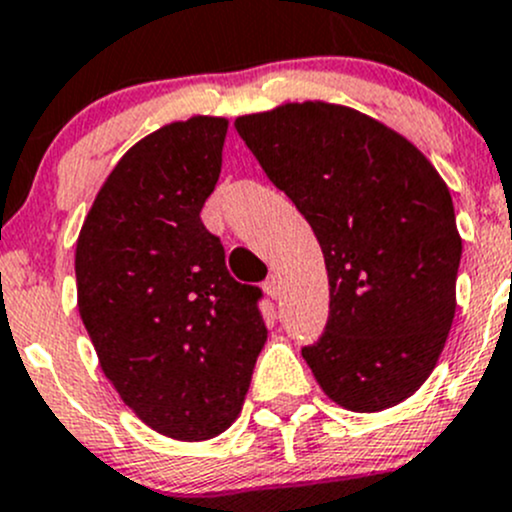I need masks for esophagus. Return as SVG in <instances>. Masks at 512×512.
Segmentation results:
<instances>
[{
    "mask_svg": "<svg viewBox=\"0 0 512 512\" xmlns=\"http://www.w3.org/2000/svg\"><path fill=\"white\" fill-rule=\"evenodd\" d=\"M262 289H265V292L270 294L272 299H277V297H280V277L270 275V277H267V280H265V285H262Z\"/></svg>",
    "mask_w": 512,
    "mask_h": 512,
    "instance_id": "1",
    "label": "esophagus"
}]
</instances>
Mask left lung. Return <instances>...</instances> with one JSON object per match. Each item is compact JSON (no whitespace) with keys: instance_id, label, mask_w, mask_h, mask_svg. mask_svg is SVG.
I'll list each match as a JSON object with an SVG mask.
<instances>
[{"instance_id":"8db88e82","label":"left lung","mask_w":512,"mask_h":512,"mask_svg":"<svg viewBox=\"0 0 512 512\" xmlns=\"http://www.w3.org/2000/svg\"><path fill=\"white\" fill-rule=\"evenodd\" d=\"M235 128L324 252L329 319L302 349L317 384L356 414L401 404L456 314L463 245L448 185L401 133L339 103H285Z\"/></svg>"}]
</instances>
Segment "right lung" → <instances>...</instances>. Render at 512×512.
I'll list each match as a JSON object with an SVG mask.
<instances>
[{
    "instance_id": "obj_1",
    "label": "right lung",
    "mask_w": 512,
    "mask_h": 512,
    "mask_svg": "<svg viewBox=\"0 0 512 512\" xmlns=\"http://www.w3.org/2000/svg\"><path fill=\"white\" fill-rule=\"evenodd\" d=\"M227 118L193 116L138 141L98 190L76 242L79 314L103 374L146 426L208 441L242 409L267 327L260 287L225 267L200 220Z\"/></svg>"
}]
</instances>
